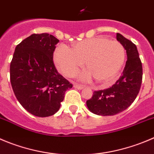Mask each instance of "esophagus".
<instances>
[{"label": "esophagus", "instance_id": "34e87169", "mask_svg": "<svg viewBox=\"0 0 154 154\" xmlns=\"http://www.w3.org/2000/svg\"><path fill=\"white\" fill-rule=\"evenodd\" d=\"M74 88H75L77 89H79V90H81V89L84 88L85 86L82 85H79V84H74Z\"/></svg>", "mask_w": 154, "mask_h": 154}]
</instances>
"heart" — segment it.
I'll list each match as a JSON object with an SVG mask.
<instances>
[{
  "label": "heart",
  "instance_id": "b5f03b06",
  "mask_svg": "<svg viewBox=\"0 0 154 154\" xmlns=\"http://www.w3.org/2000/svg\"><path fill=\"white\" fill-rule=\"evenodd\" d=\"M54 59L58 69L69 77L75 75L86 61L89 71L82 75V79L88 80L93 75L99 82H108L123 66L125 50L118 41L91 38L76 43L73 50L65 45H59L54 51Z\"/></svg>",
  "mask_w": 154,
  "mask_h": 154
}]
</instances>
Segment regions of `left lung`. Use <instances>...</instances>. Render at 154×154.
<instances>
[{
	"instance_id": "obj_1",
	"label": "left lung",
	"mask_w": 154,
	"mask_h": 154,
	"mask_svg": "<svg viewBox=\"0 0 154 154\" xmlns=\"http://www.w3.org/2000/svg\"><path fill=\"white\" fill-rule=\"evenodd\" d=\"M116 39L126 50L127 59L122 75L116 82L104 90L94 91L86 101L90 111L99 116H113L131 106L140 91L143 69L137 47L119 33Z\"/></svg>"
}]
</instances>
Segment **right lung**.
Listing matches in <instances>:
<instances>
[{"label":"right lung","mask_w":154,"mask_h":154,"mask_svg":"<svg viewBox=\"0 0 154 154\" xmlns=\"http://www.w3.org/2000/svg\"><path fill=\"white\" fill-rule=\"evenodd\" d=\"M58 42L48 33L32 34L16 47L10 63V82L14 94L20 104L36 116L56 113L66 91L72 88L54 63Z\"/></svg>","instance_id":"right-lung-1"}]
</instances>
